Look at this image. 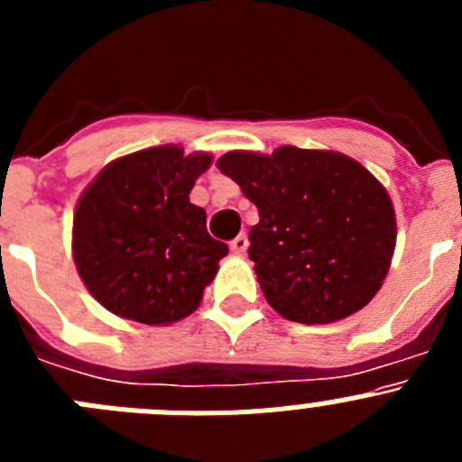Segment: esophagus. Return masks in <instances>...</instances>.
Returning a JSON list of instances; mask_svg holds the SVG:
<instances>
[{"label":"esophagus","mask_w":462,"mask_h":462,"mask_svg":"<svg viewBox=\"0 0 462 462\" xmlns=\"http://www.w3.org/2000/svg\"><path fill=\"white\" fill-rule=\"evenodd\" d=\"M228 247H231V252H234V254H245V252H247V247H250V240H247V236L245 234H240V236H236L231 243H228Z\"/></svg>","instance_id":"1"}]
</instances>
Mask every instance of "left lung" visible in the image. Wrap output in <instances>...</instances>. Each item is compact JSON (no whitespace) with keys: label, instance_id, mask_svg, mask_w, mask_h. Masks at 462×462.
Instances as JSON below:
<instances>
[{"label":"left lung","instance_id":"8db88e82","mask_svg":"<svg viewBox=\"0 0 462 462\" xmlns=\"http://www.w3.org/2000/svg\"><path fill=\"white\" fill-rule=\"evenodd\" d=\"M217 166L259 210L247 252L275 312L330 324L373 300L395 250V212L368 169L346 154L293 145L226 152Z\"/></svg>","mask_w":462,"mask_h":462}]
</instances>
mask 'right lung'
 Masks as SVG:
<instances>
[{
    "mask_svg": "<svg viewBox=\"0 0 462 462\" xmlns=\"http://www.w3.org/2000/svg\"><path fill=\"white\" fill-rule=\"evenodd\" d=\"M212 157L159 145L110 162L80 196L73 215V261L108 312L166 326L199 308L228 247L189 203Z\"/></svg>",
    "mask_w": 462,
    "mask_h": 462,
    "instance_id": "obj_1",
    "label": "right lung"
}]
</instances>
